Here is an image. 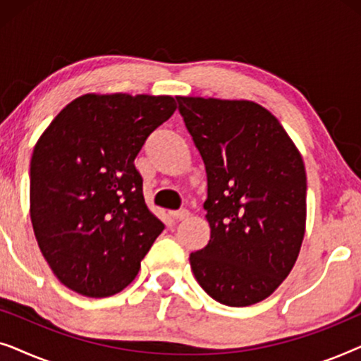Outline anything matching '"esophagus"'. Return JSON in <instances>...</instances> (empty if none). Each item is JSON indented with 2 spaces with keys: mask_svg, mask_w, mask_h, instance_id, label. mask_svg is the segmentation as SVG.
Instances as JSON below:
<instances>
[{
  "mask_svg": "<svg viewBox=\"0 0 361 361\" xmlns=\"http://www.w3.org/2000/svg\"><path fill=\"white\" fill-rule=\"evenodd\" d=\"M169 215H171L174 220H185L187 216H189V210H185V209L172 210V212H169Z\"/></svg>",
  "mask_w": 361,
  "mask_h": 361,
  "instance_id": "obj_1",
  "label": "esophagus"
}]
</instances>
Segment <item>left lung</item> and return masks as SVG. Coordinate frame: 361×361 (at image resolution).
<instances>
[{"mask_svg":"<svg viewBox=\"0 0 361 361\" xmlns=\"http://www.w3.org/2000/svg\"><path fill=\"white\" fill-rule=\"evenodd\" d=\"M177 103L207 172L210 240L190 253V268L216 302H259L288 278L302 245V156L258 103L200 97Z\"/></svg>","mask_w":361,"mask_h":361,"instance_id":"1","label":"left lung"}]
</instances>
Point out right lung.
<instances>
[{"instance_id": "add662e5", "label": "right lung", "mask_w": 361, "mask_h": 361, "mask_svg": "<svg viewBox=\"0 0 361 361\" xmlns=\"http://www.w3.org/2000/svg\"><path fill=\"white\" fill-rule=\"evenodd\" d=\"M176 108L167 95L87 93L39 137L31 221L42 256L68 289L108 298L136 278L164 225L145 204L135 159Z\"/></svg>"}]
</instances>
